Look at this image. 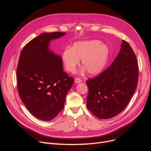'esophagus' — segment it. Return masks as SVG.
Returning <instances> with one entry per match:
<instances>
[{
	"mask_svg": "<svg viewBox=\"0 0 151 151\" xmlns=\"http://www.w3.org/2000/svg\"><path fill=\"white\" fill-rule=\"evenodd\" d=\"M81 82H82V80L80 78H79V77H76V78L75 79L76 83H81Z\"/></svg>",
	"mask_w": 151,
	"mask_h": 151,
	"instance_id": "esophagus-1",
	"label": "esophagus"
}]
</instances>
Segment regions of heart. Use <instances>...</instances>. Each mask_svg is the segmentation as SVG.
<instances>
[{"label": "heart", "instance_id": "b5f03b06", "mask_svg": "<svg viewBox=\"0 0 151 151\" xmlns=\"http://www.w3.org/2000/svg\"><path fill=\"white\" fill-rule=\"evenodd\" d=\"M109 53L108 47L99 40L81 41L63 52L62 60L68 72H74L81 60V66L90 75H96L106 66Z\"/></svg>", "mask_w": 151, "mask_h": 151}]
</instances>
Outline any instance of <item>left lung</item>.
Wrapping results in <instances>:
<instances>
[{"instance_id": "obj_1", "label": "left lung", "mask_w": 151, "mask_h": 151, "mask_svg": "<svg viewBox=\"0 0 151 151\" xmlns=\"http://www.w3.org/2000/svg\"><path fill=\"white\" fill-rule=\"evenodd\" d=\"M111 65L99 75L86 81L87 107L99 119L118 115L129 104L137 86V60L130 45L123 40Z\"/></svg>"}]
</instances>
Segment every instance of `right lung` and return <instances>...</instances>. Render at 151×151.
I'll return each mask as SVG.
<instances>
[{
  "label": "right lung",
  "mask_w": 151,
  "mask_h": 151,
  "mask_svg": "<svg viewBox=\"0 0 151 151\" xmlns=\"http://www.w3.org/2000/svg\"><path fill=\"white\" fill-rule=\"evenodd\" d=\"M65 33H44L27 43L16 70L17 91L26 108L43 121L55 118L64 107L74 79L63 70L62 58L48 50L52 40Z\"/></svg>",
  "instance_id": "obj_1"
}]
</instances>
